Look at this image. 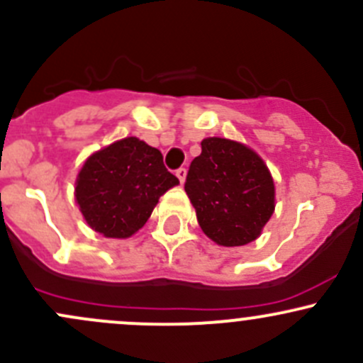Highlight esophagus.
Masks as SVG:
<instances>
[{
    "label": "esophagus",
    "mask_w": 363,
    "mask_h": 363,
    "mask_svg": "<svg viewBox=\"0 0 363 363\" xmlns=\"http://www.w3.org/2000/svg\"><path fill=\"white\" fill-rule=\"evenodd\" d=\"M186 174H188V170H186L184 167H181V169L175 170V175H177V179L181 181V184L186 181Z\"/></svg>",
    "instance_id": "1"
}]
</instances>
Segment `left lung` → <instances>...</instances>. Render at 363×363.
Masks as SVG:
<instances>
[{"instance_id": "obj_1", "label": "left lung", "mask_w": 363, "mask_h": 363, "mask_svg": "<svg viewBox=\"0 0 363 363\" xmlns=\"http://www.w3.org/2000/svg\"><path fill=\"white\" fill-rule=\"evenodd\" d=\"M184 189L200 228L223 247L254 242L274 211V184L264 162L250 147L220 137L201 140Z\"/></svg>"}]
</instances>
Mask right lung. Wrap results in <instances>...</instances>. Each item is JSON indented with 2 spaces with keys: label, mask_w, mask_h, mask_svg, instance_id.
I'll list each match as a JSON object with an SVG mask.
<instances>
[{
  "label": "right lung",
  "mask_w": 363,
  "mask_h": 363,
  "mask_svg": "<svg viewBox=\"0 0 363 363\" xmlns=\"http://www.w3.org/2000/svg\"><path fill=\"white\" fill-rule=\"evenodd\" d=\"M177 184L162 152L127 137L86 160L74 196L91 230L108 238H128L146 224L160 196Z\"/></svg>",
  "instance_id": "right-lung-1"
}]
</instances>
